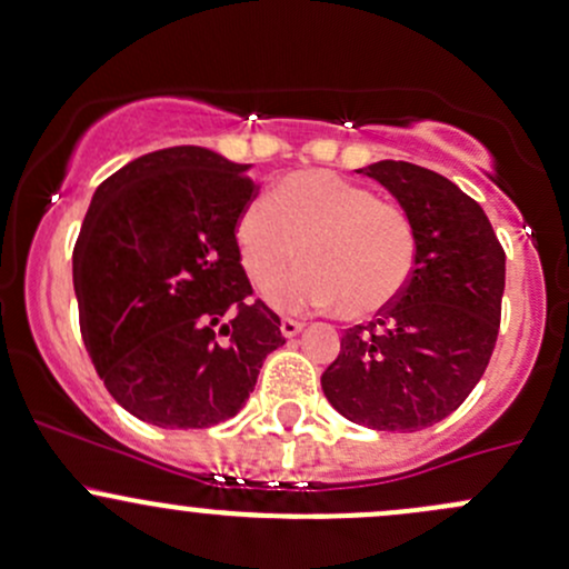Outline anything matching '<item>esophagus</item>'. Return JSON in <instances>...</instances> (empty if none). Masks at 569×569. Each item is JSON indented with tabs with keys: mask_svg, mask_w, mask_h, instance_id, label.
Segmentation results:
<instances>
[{
	"mask_svg": "<svg viewBox=\"0 0 569 569\" xmlns=\"http://www.w3.org/2000/svg\"><path fill=\"white\" fill-rule=\"evenodd\" d=\"M302 321H297V319H289V316H286V319H280V332H283V338H295L297 332L302 330Z\"/></svg>",
	"mask_w": 569,
	"mask_h": 569,
	"instance_id": "obj_1",
	"label": "esophagus"
}]
</instances>
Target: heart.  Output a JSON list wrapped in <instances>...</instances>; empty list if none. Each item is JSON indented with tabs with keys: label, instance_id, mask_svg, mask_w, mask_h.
I'll use <instances>...</instances> for the list:
<instances>
[{
	"label": "heart",
	"instance_id": "b5f03b06",
	"mask_svg": "<svg viewBox=\"0 0 569 569\" xmlns=\"http://www.w3.org/2000/svg\"><path fill=\"white\" fill-rule=\"evenodd\" d=\"M239 261L259 289L278 283L297 259L305 269L272 291L280 308H327L370 319L398 300L417 264L411 214L332 171L283 177L237 220Z\"/></svg>",
	"mask_w": 569,
	"mask_h": 569
}]
</instances>
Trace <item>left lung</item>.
<instances>
[{
  "instance_id": "obj_1",
  "label": "left lung",
  "mask_w": 569,
  "mask_h": 569,
  "mask_svg": "<svg viewBox=\"0 0 569 569\" xmlns=\"http://www.w3.org/2000/svg\"><path fill=\"white\" fill-rule=\"evenodd\" d=\"M360 174L379 179L411 214L417 264L390 308L343 332L321 390L357 426L411 433L452 415L486 373L505 248L482 207L447 177L403 160H379Z\"/></svg>"
}]
</instances>
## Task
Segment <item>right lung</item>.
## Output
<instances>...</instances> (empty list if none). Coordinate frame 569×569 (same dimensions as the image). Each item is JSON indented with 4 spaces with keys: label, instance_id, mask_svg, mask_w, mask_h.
<instances>
[{
    "label": "right lung",
    "instance_id": "obj_1",
    "mask_svg": "<svg viewBox=\"0 0 569 569\" xmlns=\"http://www.w3.org/2000/svg\"><path fill=\"white\" fill-rule=\"evenodd\" d=\"M248 166L201 147L149 152L94 193L73 248L83 346L122 409L158 428L234 417L280 319L239 261Z\"/></svg>",
    "mask_w": 569,
    "mask_h": 569
}]
</instances>
